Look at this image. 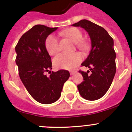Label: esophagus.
Segmentation results:
<instances>
[{
    "mask_svg": "<svg viewBox=\"0 0 132 132\" xmlns=\"http://www.w3.org/2000/svg\"><path fill=\"white\" fill-rule=\"evenodd\" d=\"M76 73V71H71L70 72V74H71V75H75Z\"/></svg>",
    "mask_w": 132,
    "mask_h": 132,
    "instance_id": "esophagus-1",
    "label": "esophagus"
}]
</instances>
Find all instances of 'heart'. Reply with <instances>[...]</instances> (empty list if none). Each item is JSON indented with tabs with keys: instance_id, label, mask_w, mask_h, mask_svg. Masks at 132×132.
I'll return each mask as SVG.
<instances>
[{
	"instance_id": "obj_1",
	"label": "heart",
	"mask_w": 132,
	"mask_h": 132,
	"mask_svg": "<svg viewBox=\"0 0 132 132\" xmlns=\"http://www.w3.org/2000/svg\"><path fill=\"white\" fill-rule=\"evenodd\" d=\"M63 34L67 38H69L73 42L77 43L76 45L80 49L87 47V44L81 41L82 39V32L77 28H72L63 32ZM45 47L49 54H56L59 51V39L55 34H51L45 40ZM81 56L79 53H75L72 54L60 53L53 59V64L57 69H72L75 68L81 61Z\"/></svg>"
}]
</instances>
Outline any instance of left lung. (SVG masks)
<instances>
[{
  "label": "left lung",
  "mask_w": 132,
  "mask_h": 132,
  "mask_svg": "<svg viewBox=\"0 0 132 132\" xmlns=\"http://www.w3.org/2000/svg\"><path fill=\"white\" fill-rule=\"evenodd\" d=\"M72 26L85 29L91 41L89 55L81 64L89 68L91 73L79 71L84 80L77 85L78 90L83 98L96 101L106 93L116 73L114 40L105 29L87 20H81Z\"/></svg>",
  "instance_id": "obj_1"
}]
</instances>
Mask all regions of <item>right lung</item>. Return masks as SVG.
I'll list each match as a JSON object with an SVG mask.
<instances>
[{"label": "right lung", "instance_id": "obj_1", "mask_svg": "<svg viewBox=\"0 0 132 132\" xmlns=\"http://www.w3.org/2000/svg\"><path fill=\"white\" fill-rule=\"evenodd\" d=\"M57 28L36 25L22 36L15 47L16 63L24 87L34 99L48 104L57 101L69 78L67 70L51 72L52 58L45 47L47 36ZM50 71V76L45 75Z\"/></svg>", "mask_w": 132, "mask_h": 132}]
</instances>
